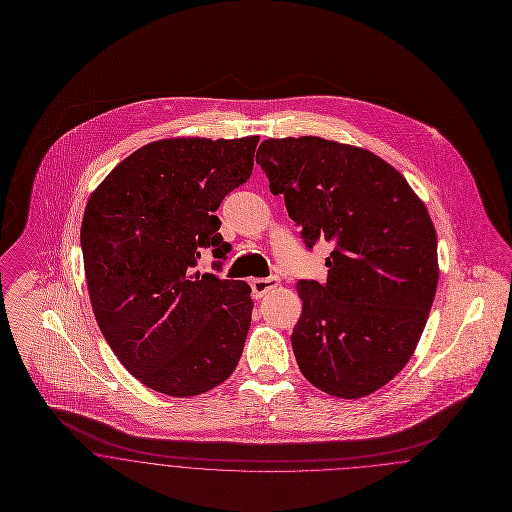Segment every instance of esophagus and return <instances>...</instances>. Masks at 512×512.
Here are the masks:
<instances>
[{"instance_id": "esophagus-1", "label": "esophagus", "mask_w": 512, "mask_h": 512, "mask_svg": "<svg viewBox=\"0 0 512 512\" xmlns=\"http://www.w3.org/2000/svg\"><path fill=\"white\" fill-rule=\"evenodd\" d=\"M281 283L279 277H269V279H253L251 281V290H253V298H263L267 292H271L273 288H277Z\"/></svg>"}]
</instances>
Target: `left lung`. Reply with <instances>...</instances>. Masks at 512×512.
<instances>
[{
  "mask_svg": "<svg viewBox=\"0 0 512 512\" xmlns=\"http://www.w3.org/2000/svg\"><path fill=\"white\" fill-rule=\"evenodd\" d=\"M257 165L308 249L334 243L328 281H300L292 349L338 398L375 393L412 357L438 286V239L406 178L367 149L322 137L267 139Z\"/></svg>",
  "mask_w": 512,
  "mask_h": 512,
  "instance_id": "8db88e82",
  "label": "left lung"
}]
</instances>
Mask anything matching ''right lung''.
I'll list each match as a JSON object with an SVG mask.
<instances>
[{
    "mask_svg": "<svg viewBox=\"0 0 512 512\" xmlns=\"http://www.w3.org/2000/svg\"><path fill=\"white\" fill-rule=\"evenodd\" d=\"M257 143V135L149 143L86 204L80 245L96 322L123 367L157 393L202 395L239 363L251 288L194 267L200 249L226 259L216 210L251 176Z\"/></svg>",
    "mask_w": 512,
    "mask_h": 512,
    "instance_id": "1",
    "label": "right lung"
}]
</instances>
